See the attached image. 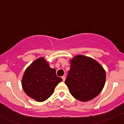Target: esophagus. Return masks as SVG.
<instances>
[{
    "mask_svg": "<svg viewBox=\"0 0 124 124\" xmlns=\"http://www.w3.org/2000/svg\"><path fill=\"white\" fill-rule=\"evenodd\" d=\"M62 78L63 80V81H65V80H66V77L65 76H62Z\"/></svg>",
    "mask_w": 124,
    "mask_h": 124,
    "instance_id": "obj_1",
    "label": "esophagus"
}]
</instances>
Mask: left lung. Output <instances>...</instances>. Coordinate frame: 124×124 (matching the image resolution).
Masks as SVG:
<instances>
[{
  "label": "left lung",
  "mask_w": 124,
  "mask_h": 124,
  "mask_svg": "<svg viewBox=\"0 0 124 124\" xmlns=\"http://www.w3.org/2000/svg\"><path fill=\"white\" fill-rule=\"evenodd\" d=\"M71 67L65 84L73 97L87 102L96 97L104 87L106 71L98 62L78 54L71 60Z\"/></svg>",
  "instance_id": "1"
}]
</instances>
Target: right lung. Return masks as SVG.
<instances>
[{
  "label": "right lung",
  "instance_id": "1",
  "mask_svg": "<svg viewBox=\"0 0 124 124\" xmlns=\"http://www.w3.org/2000/svg\"><path fill=\"white\" fill-rule=\"evenodd\" d=\"M62 81V78L56 76V70L51 68L41 57L26 69L22 85L28 96L38 102H43L53 93L54 87Z\"/></svg>",
  "mask_w": 124,
  "mask_h": 124
}]
</instances>
